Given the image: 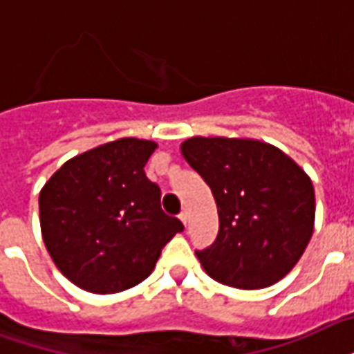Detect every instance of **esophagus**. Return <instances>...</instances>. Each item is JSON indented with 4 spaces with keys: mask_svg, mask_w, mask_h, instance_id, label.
I'll list each match as a JSON object with an SVG mask.
<instances>
[{
    "mask_svg": "<svg viewBox=\"0 0 354 354\" xmlns=\"http://www.w3.org/2000/svg\"><path fill=\"white\" fill-rule=\"evenodd\" d=\"M180 221L183 223V226H187V213H185V212L180 213Z\"/></svg>",
    "mask_w": 354,
    "mask_h": 354,
    "instance_id": "34e87169",
    "label": "esophagus"
}]
</instances>
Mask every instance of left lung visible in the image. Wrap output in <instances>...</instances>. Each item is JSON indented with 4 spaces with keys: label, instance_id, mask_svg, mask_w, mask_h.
Instances as JSON below:
<instances>
[{
    "label": "left lung",
    "instance_id": "1",
    "mask_svg": "<svg viewBox=\"0 0 354 354\" xmlns=\"http://www.w3.org/2000/svg\"><path fill=\"white\" fill-rule=\"evenodd\" d=\"M182 156L209 185L219 213L215 241L196 250L204 271L239 290L284 279L314 234L308 174L282 150L254 139L191 137Z\"/></svg>",
    "mask_w": 354,
    "mask_h": 354
}]
</instances>
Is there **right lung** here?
I'll return each instance as SVG.
<instances>
[{"mask_svg":"<svg viewBox=\"0 0 354 354\" xmlns=\"http://www.w3.org/2000/svg\"><path fill=\"white\" fill-rule=\"evenodd\" d=\"M158 145L124 137L68 159L40 191V228L51 260L91 293L129 290L152 273L183 225L161 209L145 174Z\"/></svg>","mask_w":354,"mask_h":354,"instance_id":"add662e5","label":"right lung"}]
</instances>
